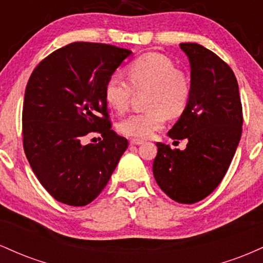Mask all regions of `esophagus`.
Masks as SVG:
<instances>
[{
	"mask_svg": "<svg viewBox=\"0 0 263 263\" xmlns=\"http://www.w3.org/2000/svg\"><path fill=\"white\" fill-rule=\"evenodd\" d=\"M144 142L142 140H136V138H134V140L129 141V144H132V146H140V144H143Z\"/></svg>",
	"mask_w": 263,
	"mask_h": 263,
	"instance_id": "1",
	"label": "esophagus"
}]
</instances>
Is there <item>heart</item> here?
I'll list each match as a JSON object with an SVG mask.
<instances>
[{
	"instance_id": "1",
	"label": "heart",
	"mask_w": 263,
	"mask_h": 263,
	"mask_svg": "<svg viewBox=\"0 0 263 263\" xmlns=\"http://www.w3.org/2000/svg\"><path fill=\"white\" fill-rule=\"evenodd\" d=\"M128 80L115 73L105 85V99L116 112L127 111L136 91H146L148 110L122 120L119 129L122 135L148 138L163 128L167 117L184 112L190 99V80L183 70L176 68L171 58L161 53H146L127 66Z\"/></svg>"
}]
</instances>
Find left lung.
Returning a JSON list of instances; mask_svg holds the SVG:
<instances>
[{"mask_svg": "<svg viewBox=\"0 0 263 263\" xmlns=\"http://www.w3.org/2000/svg\"><path fill=\"white\" fill-rule=\"evenodd\" d=\"M190 63V99L168 132L186 138L184 151L157 142L153 176L174 201L194 204L221 183L242 132V105L234 71L215 53L197 43H180Z\"/></svg>", "mask_w": 263, "mask_h": 263, "instance_id": "1", "label": "left lung"}]
</instances>
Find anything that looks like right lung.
Wrapping results in <instances>:
<instances>
[{
  "label": "right lung",
  "mask_w": 263,
  "mask_h": 263,
  "mask_svg": "<svg viewBox=\"0 0 263 263\" xmlns=\"http://www.w3.org/2000/svg\"><path fill=\"white\" fill-rule=\"evenodd\" d=\"M131 50L75 42L42 60L29 78L22 112L23 148L55 200L84 206L106 186L128 141L111 129L105 85ZM90 132L99 144L83 143Z\"/></svg>",
  "instance_id": "1"
}]
</instances>
